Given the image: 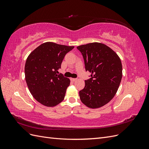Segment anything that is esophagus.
<instances>
[{
  "instance_id": "34e87169",
  "label": "esophagus",
  "mask_w": 149,
  "mask_h": 149,
  "mask_svg": "<svg viewBox=\"0 0 149 149\" xmlns=\"http://www.w3.org/2000/svg\"><path fill=\"white\" fill-rule=\"evenodd\" d=\"M71 80L72 81H76V80H77V79H76V78H71Z\"/></svg>"
}]
</instances>
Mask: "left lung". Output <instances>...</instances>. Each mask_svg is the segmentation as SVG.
I'll return each instance as SVG.
<instances>
[{
  "label": "left lung",
  "instance_id": "1",
  "mask_svg": "<svg viewBox=\"0 0 149 149\" xmlns=\"http://www.w3.org/2000/svg\"><path fill=\"white\" fill-rule=\"evenodd\" d=\"M81 53L86 71L91 78L79 92L81 102L89 108H99L114 97L123 76L120 58L106 45L94 42L77 47Z\"/></svg>",
  "mask_w": 149,
  "mask_h": 149
}]
</instances>
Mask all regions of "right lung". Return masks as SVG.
Returning <instances> with one entry per match:
<instances>
[{"instance_id":"obj_1","label":"right lung","mask_w":149,"mask_h":149,"mask_svg":"<svg viewBox=\"0 0 149 149\" xmlns=\"http://www.w3.org/2000/svg\"><path fill=\"white\" fill-rule=\"evenodd\" d=\"M73 48L45 42L28 56L25 65L26 83L31 95L42 104L53 107L64 100L70 80L57 73L66 54Z\"/></svg>"}]
</instances>
